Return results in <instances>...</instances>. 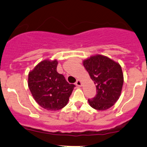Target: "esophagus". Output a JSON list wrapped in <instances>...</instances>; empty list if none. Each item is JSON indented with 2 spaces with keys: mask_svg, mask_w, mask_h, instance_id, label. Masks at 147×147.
I'll list each match as a JSON object with an SVG mask.
<instances>
[{
  "mask_svg": "<svg viewBox=\"0 0 147 147\" xmlns=\"http://www.w3.org/2000/svg\"><path fill=\"white\" fill-rule=\"evenodd\" d=\"M75 85L78 87H81L82 86V82H81V80H78L77 82H75Z\"/></svg>",
  "mask_w": 147,
  "mask_h": 147,
  "instance_id": "34e87169",
  "label": "esophagus"
}]
</instances>
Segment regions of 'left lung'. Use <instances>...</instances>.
<instances>
[{
  "label": "left lung",
  "mask_w": 147,
  "mask_h": 147,
  "mask_svg": "<svg viewBox=\"0 0 147 147\" xmlns=\"http://www.w3.org/2000/svg\"><path fill=\"white\" fill-rule=\"evenodd\" d=\"M82 64L96 86V95L88 100L90 105L98 111L113 106L120 97L123 84L121 65L100 55L91 56L83 60Z\"/></svg>",
  "instance_id": "8db88e82"
}]
</instances>
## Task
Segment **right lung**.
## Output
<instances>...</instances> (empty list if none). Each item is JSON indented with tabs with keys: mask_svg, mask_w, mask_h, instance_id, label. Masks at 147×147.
Wrapping results in <instances>:
<instances>
[{
	"mask_svg": "<svg viewBox=\"0 0 147 147\" xmlns=\"http://www.w3.org/2000/svg\"><path fill=\"white\" fill-rule=\"evenodd\" d=\"M57 60L45 59L28 73V85L36 102L48 111H58L67 104L75 85L57 71Z\"/></svg>",
	"mask_w": 147,
	"mask_h": 147,
	"instance_id": "1",
	"label": "right lung"
}]
</instances>
